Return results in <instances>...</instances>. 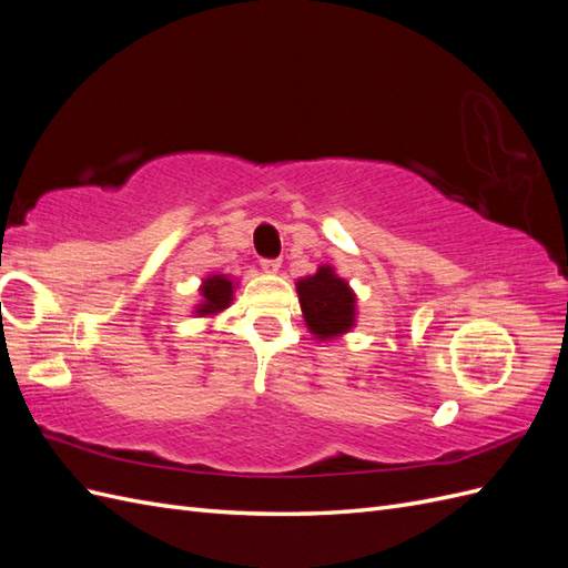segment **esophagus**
I'll use <instances>...</instances> for the list:
<instances>
[{"instance_id": "34e87169", "label": "esophagus", "mask_w": 568, "mask_h": 568, "mask_svg": "<svg viewBox=\"0 0 568 568\" xmlns=\"http://www.w3.org/2000/svg\"><path fill=\"white\" fill-rule=\"evenodd\" d=\"M261 267H263V272L274 274V272H280L282 263H280V261H263V263H261Z\"/></svg>"}]
</instances>
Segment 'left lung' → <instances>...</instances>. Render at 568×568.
<instances>
[{
  "mask_svg": "<svg viewBox=\"0 0 568 568\" xmlns=\"http://www.w3.org/2000/svg\"><path fill=\"white\" fill-rule=\"evenodd\" d=\"M307 332L317 341L348 334L357 322V296L332 265H320L315 274L296 282Z\"/></svg>",
  "mask_w": 568,
  "mask_h": 568,
  "instance_id": "obj_1",
  "label": "left lung"
}]
</instances>
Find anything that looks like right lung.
Returning a JSON list of instances; mask_svg holds the SVG:
<instances>
[{"label":"right lung","instance_id":"right-lung-1","mask_svg":"<svg viewBox=\"0 0 568 568\" xmlns=\"http://www.w3.org/2000/svg\"><path fill=\"white\" fill-rule=\"evenodd\" d=\"M234 288H236V282L234 277H227V274H209V277H203L199 286L201 301L194 307V315L213 317L222 311H227L234 301Z\"/></svg>","mask_w":568,"mask_h":568}]
</instances>
